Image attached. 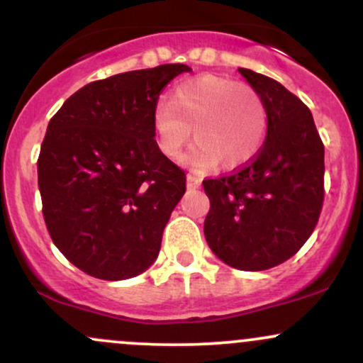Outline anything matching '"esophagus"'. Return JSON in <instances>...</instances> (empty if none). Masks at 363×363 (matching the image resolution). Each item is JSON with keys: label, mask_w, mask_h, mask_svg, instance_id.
Instances as JSON below:
<instances>
[{"label": "esophagus", "mask_w": 363, "mask_h": 363, "mask_svg": "<svg viewBox=\"0 0 363 363\" xmlns=\"http://www.w3.org/2000/svg\"><path fill=\"white\" fill-rule=\"evenodd\" d=\"M201 186V179L193 176V174H187V187L189 189H198Z\"/></svg>", "instance_id": "1"}]
</instances>
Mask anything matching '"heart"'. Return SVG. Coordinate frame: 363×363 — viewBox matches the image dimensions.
<instances>
[{"label": "heart", "instance_id": "1", "mask_svg": "<svg viewBox=\"0 0 363 363\" xmlns=\"http://www.w3.org/2000/svg\"><path fill=\"white\" fill-rule=\"evenodd\" d=\"M266 107L249 86L215 77L187 80L172 90L167 104L153 112L152 129L158 152L179 160L191 141L187 164L196 172L213 170L223 162L234 169L251 162L266 136Z\"/></svg>", "mask_w": 363, "mask_h": 363}]
</instances>
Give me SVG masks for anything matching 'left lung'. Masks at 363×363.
Masks as SVG:
<instances>
[{
  "instance_id": "8db88e82",
  "label": "left lung",
  "mask_w": 363,
  "mask_h": 363,
  "mask_svg": "<svg viewBox=\"0 0 363 363\" xmlns=\"http://www.w3.org/2000/svg\"><path fill=\"white\" fill-rule=\"evenodd\" d=\"M239 73L264 104L268 129L251 164L203 181L211 205L205 237L225 264L262 272L290 259L314 232L324 199V147L301 99L264 74Z\"/></svg>"
}]
</instances>
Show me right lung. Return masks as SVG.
I'll list each match as a JSON object with an SVG mask.
<instances>
[{"label":"right lung","mask_w":363,"mask_h":363,"mask_svg":"<svg viewBox=\"0 0 363 363\" xmlns=\"http://www.w3.org/2000/svg\"><path fill=\"white\" fill-rule=\"evenodd\" d=\"M186 65L91 82L49 121L37 160L52 242L90 277L118 281L158 257L186 174L158 152L152 118L162 89Z\"/></svg>","instance_id":"right-lung-1"}]
</instances>
